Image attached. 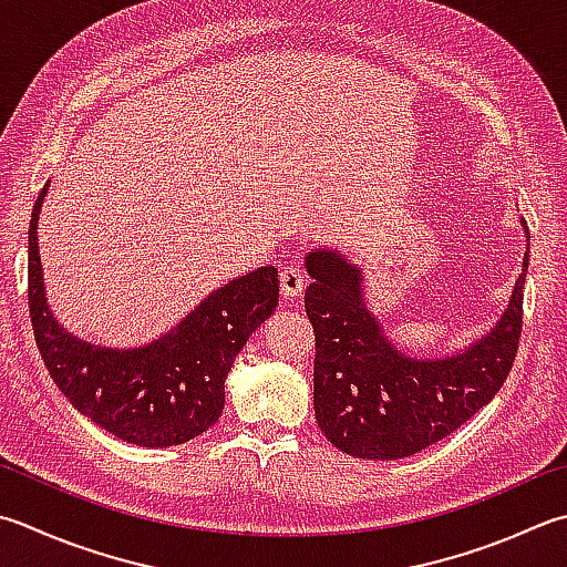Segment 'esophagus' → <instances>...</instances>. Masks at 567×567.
<instances>
[{
  "label": "esophagus",
  "instance_id": "1",
  "mask_svg": "<svg viewBox=\"0 0 567 567\" xmlns=\"http://www.w3.org/2000/svg\"><path fill=\"white\" fill-rule=\"evenodd\" d=\"M305 270L299 268L297 262L292 265H285V268L280 270V290H282V297H299L305 290Z\"/></svg>",
  "mask_w": 567,
  "mask_h": 567
}]
</instances>
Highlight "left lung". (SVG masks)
<instances>
[{"mask_svg": "<svg viewBox=\"0 0 567 567\" xmlns=\"http://www.w3.org/2000/svg\"><path fill=\"white\" fill-rule=\"evenodd\" d=\"M526 228V220H524ZM524 272L502 321L467 351L408 359L363 305L361 270L337 250L309 252L315 415L331 445L361 460H401L435 445L492 401L512 371L524 324Z\"/></svg>", "mask_w": 567, "mask_h": 567, "instance_id": "left-lung-1", "label": "left lung"}]
</instances>
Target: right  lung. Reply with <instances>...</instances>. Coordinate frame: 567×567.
Masks as SVG:
<instances>
[{"mask_svg": "<svg viewBox=\"0 0 567 567\" xmlns=\"http://www.w3.org/2000/svg\"><path fill=\"white\" fill-rule=\"evenodd\" d=\"M47 186L29 226V315L53 383L78 413L132 445L172 447L198 437L224 413L233 359L275 312L277 270L265 265L220 287L150 347H91L59 327L43 297L37 220Z\"/></svg>", "mask_w": 567, "mask_h": 567, "instance_id": "add662e5", "label": "right lung"}]
</instances>
